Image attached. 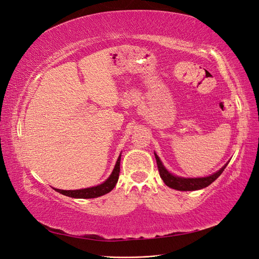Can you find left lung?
<instances>
[{
  "mask_svg": "<svg viewBox=\"0 0 259 259\" xmlns=\"http://www.w3.org/2000/svg\"><path fill=\"white\" fill-rule=\"evenodd\" d=\"M154 156L156 160V164H158L160 176L163 179L164 184H165L167 187L171 188V189L179 190V191H194V190L203 189V188H205L213 182H215V180L222 175L226 166L228 165V163H226L221 169L216 171V173L205 177H194V178L182 177V176H176L174 174L169 173V171L166 169V167L163 165L159 155L155 152H154Z\"/></svg>",
  "mask_w": 259,
  "mask_h": 259,
  "instance_id": "1",
  "label": "left lung"
}]
</instances>
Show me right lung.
I'll return each instance as SVG.
<instances>
[{
	"mask_svg": "<svg viewBox=\"0 0 259 259\" xmlns=\"http://www.w3.org/2000/svg\"><path fill=\"white\" fill-rule=\"evenodd\" d=\"M120 162H121V153L116 160L112 173L103 184L90 187V188H84V189H77V190H61V189H56V188H54V189L61 194L67 195V197H70V198H74V199H94V198L101 197V195L110 192L115 187L117 179H119V174H120Z\"/></svg>",
	"mask_w": 259,
	"mask_h": 259,
	"instance_id": "obj_1",
	"label": "right lung"
}]
</instances>
